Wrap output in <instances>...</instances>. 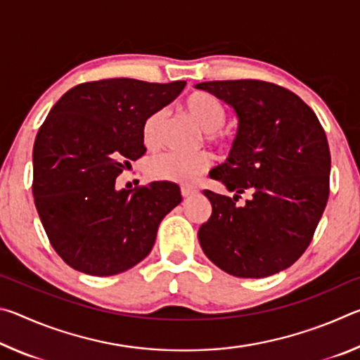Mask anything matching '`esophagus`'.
<instances>
[{"instance_id": "1", "label": "esophagus", "mask_w": 360, "mask_h": 360, "mask_svg": "<svg viewBox=\"0 0 360 360\" xmlns=\"http://www.w3.org/2000/svg\"><path fill=\"white\" fill-rule=\"evenodd\" d=\"M195 193H198V191L197 188H191V187H181V195L184 198H191V197H193Z\"/></svg>"}]
</instances>
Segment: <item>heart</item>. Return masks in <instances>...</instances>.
I'll return each mask as SVG.
<instances>
[{"label": "heart", "instance_id": "heart-1", "mask_svg": "<svg viewBox=\"0 0 360 360\" xmlns=\"http://www.w3.org/2000/svg\"><path fill=\"white\" fill-rule=\"evenodd\" d=\"M184 109L195 124L205 131V138L212 144H224L221 129L227 119L225 108L214 95L195 92L184 103ZM168 120V109L162 108L152 112L143 125V141L146 148L157 149L162 143L163 129ZM211 158L206 152L193 155H182L176 152H165L152 158L148 173L152 179L176 182V184H193L210 168Z\"/></svg>", "mask_w": 360, "mask_h": 360}]
</instances>
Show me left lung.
Returning <instances> with one entry per match:
<instances>
[{"label": "left lung", "instance_id": "left-lung-1", "mask_svg": "<svg viewBox=\"0 0 360 360\" xmlns=\"http://www.w3.org/2000/svg\"><path fill=\"white\" fill-rule=\"evenodd\" d=\"M235 109L227 162L211 169L233 197L203 191L211 217L198 241L212 264L238 278H265L307 251L328 200L330 150L313 109L281 85L240 79L195 85ZM249 193L243 205L236 203Z\"/></svg>", "mask_w": 360, "mask_h": 360}]
</instances>
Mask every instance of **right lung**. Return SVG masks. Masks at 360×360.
<instances>
[{
	"label": "right lung",
	"instance_id": "add662e5",
	"mask_svg": "<svg viewBox=\"0 0 360 360\" xmlns=\"http://www.w3.org/2000/svg\"><path fill=\"white\" fill-rule=\"evenodd\" d=\"M186 87L117 77L84 82L60 98L33 146V197L52 248L92 276H112L139 264L162 219L181 203L173 182L131 191L115 179L141 157L143 125Z\"/></svg>",
	"mask_w": 360,
	"mask_h": 360
}]
</instances>
